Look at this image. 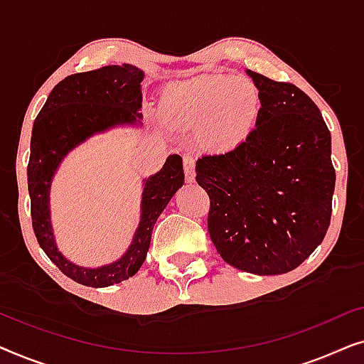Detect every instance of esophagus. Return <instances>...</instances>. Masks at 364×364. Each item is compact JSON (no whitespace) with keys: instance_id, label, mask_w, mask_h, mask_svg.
Here are the masks:
<instances>
[{"instance_id":"34e87169","label":"esophagus","mask_w":364,"mask_h":364,"mask_svg":"<svg viewBox=\"0 0 364 364\" xmlns=\"http://www.w3.org/2000/svg\"><path fill=\"white\" fill-rule=\"evenodd\" d=\"M183 172L187 182H196V159L191 154H183Z\"/></svg>"}]
</instances>
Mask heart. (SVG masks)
Returning a JSON list of instances; mask_svg holds the SVG:
<instances>
[{"label":"heart","mask_w":364,"mask_h":364,"mask_svg":"<svg viewBox=\"0 0 364 364\" xmlns=\"http://www.w3.org/2000/svg\"><path fill=\"white\" fill-rule=\"evenodd\" d=\"M162 107L171 121L198 126L207 147L235 149L260 122L263 97L252 79L228 74H198L168 84Z\"/></svg>","instance_id":"b5f03b06"}]
</instances>
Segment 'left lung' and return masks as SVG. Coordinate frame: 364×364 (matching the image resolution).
I'll use <instances>...</instances> for the list:
<instances>
[{
	"instance_id": "obj_1",
	"label": "left lung",
	"mask_w": 364,
	"mask_h": 364,
	"mask_svg": "<svg viewBox=\"0 0 364 364\" xmlns=\"http://www.w3.org/2000/svg\"><path fill=\"white\" fill-rule=\"evenodd\" d=\"M260 122L247 142L197 161L210 197L208 233L228 265L253 275L295 270L323 242L335 192L331 136L301 89L247 69Z\"/></svg>"
}]
</instances>
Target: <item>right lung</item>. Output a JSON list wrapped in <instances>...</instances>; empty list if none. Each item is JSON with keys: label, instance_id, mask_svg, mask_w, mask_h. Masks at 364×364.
Here are the masks:
<instances>
[{"label": "right lung", "instance_id": "1", "mask_svg": "<svg viewBox=\"0 0 364 364\" xmlns=\"http://www.w3.org/2000/svg\"><path fill=\"white\" fill-rule=\"evenodd\" d=\"M142 81L144 71L132 64L71 74L53 89L33 124L28 191L34 233L49 260L81 285L104 288L136 275L147 257L159 215L183 186L182 157L177 154L168 156L157 173L144 178L141 222L131 245L116 262L81 267L59 252L49 208L53 178L63 159L87 139L116 127L142 126Z\"/></svg>", "mask_w": 364, "mask_h": 364}]
</instances>
